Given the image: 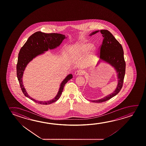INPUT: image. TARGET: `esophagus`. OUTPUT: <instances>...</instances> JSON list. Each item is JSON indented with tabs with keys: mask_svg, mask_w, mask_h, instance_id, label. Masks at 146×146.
<instances>
[{
	"mask_svg": "<svg viewBox=\"0 0 146 146\" xmlns=\"http://www.w3.org/2000/svg\"><path fill=\"white\" fill-rule=\"evenodd\" d=\"M82 71H81V70H77L76 71H75V75H76V76H77V75H81L82 74Z\"/></svg>",
	"mask_w": 146,
	"mask_h": 146,
	"instance_id": "obj_1",
	"label": "esophagus"
}]
</instances>
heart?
<instances>
[{
  "instance_id": "1",
  "label": "heart",
  "mask_w": 146,
  "mask_h": 146,
  "mask_svg": "<svg viewBox=\"0 0 146 146\" xmlns=\"http://www.w3.org/2000/svg\"><path fill=\"white\" fill-rule=\"evenodd\" d=\"M79 48H80V49L84 51H88V50H91L92 48H93V46L90 44H84L80 46ZM93 60H92L91 62H90V64L93 62Z\"/></svg>"
}]
</instances>
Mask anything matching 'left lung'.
Instances as JSON below:
<instances>
[{
    "mask_svg": "<svg viewBox=\"0 0 146 146\" xmlns=\"http://www.w3.org/2000/svg\"><path fill=\"white\" fill-rule=\"evenodd\" d=\"M100 31L103 36L102 43L99 50L100 58L110 64L115 69L117 73L118 84L115 90L110 95L101 99L92 101L95 103H101L106 101L119 93L123 85L126 69L124 51L121 44L116 40L110 31L108 30H101ZM98 32L99 31H95L91 35H93Z\"/></svg>",
    "mask_w": 146,
    "mask_h": 146,
    "instance_id": "left-lung-1",
    "label": "left lung"
}]
</instances>
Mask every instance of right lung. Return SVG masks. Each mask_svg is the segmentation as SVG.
Segmentation results:
<instances>
[{
	"label": "right lung",
	"instance_id": "add662e5",
	"mask_svg": "<svg viewBox=\"0 0 146 146\" xmlns=\"http://www.w3.org/2000/svg\"><path fill=\"white\" fill-rule=\"evenodd\" d=\"M66 38L65 35L57 33L45 34L41 31H37L29 37L26 43L22 47L18 54L17 61V76L19 82L20 88L25 96L31 99L36 103L47 105L58 100L62 94L63 89L69 80L72 79V74L68 75L60 84L59 91L55 98L48 101H38L29 96L22 82V76L25 67L29 62L37 55L41 54L44 51L57 47Z\"/></svg>",
	"mask_w": 146,
	"mask_h": 146
}]
</instances>
